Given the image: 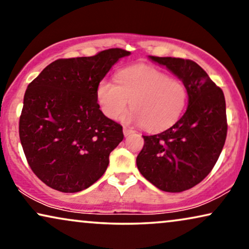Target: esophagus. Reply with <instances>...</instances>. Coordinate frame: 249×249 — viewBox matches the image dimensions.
<instances>
[{
	"label": "esophagus",
	"mask_w": 249,
	"mask_h": 249,
	"mask_svg": "<svg viewBox=\"0 0 249 249\" xmlns=\"http://www.w3.org/2000/svg\"><path fill=\"white\" fill-rule=\"evenodd\" d=\"M134 130H132V129H130V128H128V127H124V135L125 136V137H127V136H129V135H131V134H134Z\"/></svg>",
	"instance_id": "esophagus-1"
}]
</instances>
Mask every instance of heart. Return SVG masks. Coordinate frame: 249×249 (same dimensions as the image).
Listing matches in <instances>:
<instances>
[{"instance_id": "1", "label": "heart", "mask_w": 249, "mask_h": 249, "mask_svg": "<svg viewBox=\"0 0 249 249\" xmlns=\"http://www.w3.org/2000/svg\"><path fill=\"white\" fill-rule=\"evenodd\" d=\"M96 100L101 111L117 119L128 107L127 120L142 124L148 131H162L175 124L187 103L186 85L148 64L124 68L110 79L100 80Z\"/></svg>"}]
</instances>
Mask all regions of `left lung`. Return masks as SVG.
Masks as SVG:
<instances>
[{"label":"left lung","instance_id":"1","mask_svg":"<svg viewBox=\"0 0 249 249\" xmlns=\"http://www.w3.org/2000/svg\"><path fill=\"white\" fill-rule=\"evenodd\" d=\"M186 85L188 107L165 131L144 137L137 156L139 172L159 189L180 193L193 188L219 159L227 138L223 91L192 60L149 56Z\"/></svg>","mask_w":249,"mask_h":249}]
</instances>
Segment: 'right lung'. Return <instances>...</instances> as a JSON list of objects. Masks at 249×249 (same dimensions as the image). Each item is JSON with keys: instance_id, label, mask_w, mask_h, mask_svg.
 I'll return each mask as SVG.
<instances>
[{"instance_id": "1", "label": "right lung", "mask_w": 249, "mask_h": 249, "mask_svg": "<svg viewBox=\"0 0 249 249\" xmlns=\"http://www.w3.org/2000/svg\"><path fill=\"white\" fill-rule=\"evenodd\" d=\"M129 54L108 49L93 56L59 59L27 87L20 142L30 169L51 188L77 193L104 175L124 132L100 110L96 87Z\"/></svg>"}]
</instances>
